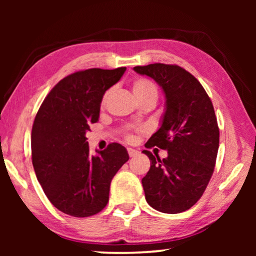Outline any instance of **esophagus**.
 Returning <instances> with one entry per match:
<instances>
[{"instance_id":"34e87169","label":"esophagus","mask_w":256,"mask_h":256,"mask_svg":"<svg viewBox=\"0 0 256 256\" xmlns=\"http://www.w3.org/2000/svg\"><path fill=\"white\" fill-rule=\"evenodd\" d=\"M128 152L130 157H134V156H136L138 154V151L136 149H132V148H128Z\"/></svg>"}]
</instances>
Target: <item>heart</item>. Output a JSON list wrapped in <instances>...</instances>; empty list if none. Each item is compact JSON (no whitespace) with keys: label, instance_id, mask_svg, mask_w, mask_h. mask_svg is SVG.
<instances>
[{"label":"heart","instance_id":"heart-1","mask_svg":"<svg viewBox=\"0 0 256 256\" xmlns=\"http://www.w3.org/2000/svg\"><path fill=\"white\" fill-rule=\"evenodd\" d=\"M132 92L138 100H144V99H154V100H157L158 98L157 86H156L151 80L146 79V78H138V79L133 81ZM108 94L110 92H107L104 94V97L102 99V106L105 105ZM126 138L128 140H132L133 138L131 134H128Z\"/></svg>","mask_w":256,"mask_h":256}]
</instances>
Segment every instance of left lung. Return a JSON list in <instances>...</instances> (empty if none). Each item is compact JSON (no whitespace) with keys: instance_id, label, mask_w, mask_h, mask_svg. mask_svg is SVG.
Instances as JSON below:
<instances>
[{"instance_id":"8db88e82","label":"left lung","mask_w":256,"mask_h":256,"mask_svg":"<svg viewBox=\"0 0 256 256\" xmlns=\"http://www.w3.org/2000/svg\"><path fill=\"white\" fill-rule=\"evenodd\" d=\"M162 86L166 97L162 126L146 144L168 151L160 159L148 150L150 170L142 178L146 200L164 214H180L200 200L214 170L219 128L204 88L185 68L154 63L136 66Z\"/></svg>"}]
</instances>
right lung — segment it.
I'll list each match as a JSON object with an SVG mask.
<instances>
[{
    "label": "right lung",
    "instance_id": "1",
    "mask_svg": "<svg viewBox=\"0 0 256 256\" xmlns=\"http://www.w3.org/2000/svg\"><path fill=\"white\" fill-rule=\"evenodd\" d=\"M126 68H89L68 76L47 94L34 118L32 157L37 180L56 209L84 218L107 206L112 177L128 160L126 149L110 144L89 152L86 133L96 123L106 90Z\"/></svg>",
    "mask_w": 256,
    "mask_h": 256
}]
</instances>
